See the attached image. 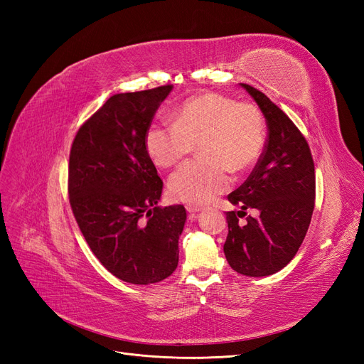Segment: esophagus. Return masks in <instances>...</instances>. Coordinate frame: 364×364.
<instances>
[{"instance_id":"obj_1","label":"esophagus","mask_w":364,"mask_h":364,"mask_svg":"<svg viewBox=\"0 0 364 364\" xmlns=\"http://www.w3.org/2000/svg\"><path fill=\"white\" fill-rule=\"evenodd\" d=\"M186 210L187 212H189L191 215H195V213H198V212H201V207H198V205H186Z\"/></svg>"}]
</instances>
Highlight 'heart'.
Instances as JSON below:
<instances>
[{"label": "heart", "instance_id": "obj_1", "mask_svg": "<svg viewBox=\"0 0 364 364\" xmlns=\"http://www.w3.org/2000/svg\"><path fill=\"white\" fill-rule=\"evenodd\" d=\"M264 121L251 104H239L219 93L184 101L173 122H152L145 133L148 156L160 168H171L195 144L203 157L186 161L169 178L172 198L187 204H207L231 186L232 171H246L264 148Z\"/></svg>", "mask_w": 364, "mask_h": 364}]
</instances>
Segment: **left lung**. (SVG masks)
<instances>
[{"mask_svg": "<svg viewBox=\"0 0 364 364\" xmlns=\"http://www.w3.org/2000/svg\"><path fill=\"white\" fill-rule=\"evenodd\" d=\"M240 86L264 116L267 142L248 180L228 195V201L240 210L227 213L224 252L236 272L267 277L290 263L306 237L316 196L314 163L306 137L289 116L263 92ZM248 208L259 216L247 217ZM243 215L247 219L242 223Z\"/></svg>", "mask_w": 364, "mask_h": 364, "instance_id": "left-lung-1", "label": "left lung"}]
</instances>
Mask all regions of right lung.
Returning <instances> with one entry per match:
<instances>
[{
    "mask_svg": "<svg viewBox=\"0 0 364 364\" xmlns=\"http://www.w3.org/2000/svg\"><path fill=\"white\" fill-rule=\"evenodd\" d=\"M172 86L116 93L78 130L69 156V203L101 264L125 283L152 284L178 266L183 205L159 207L163 181L145 133Z\"/></svg>",
    "mask_w": 364,
    "mask_h": 364,
    "instance_id": "1",
    "label": "right lung"
}]
</instances>
